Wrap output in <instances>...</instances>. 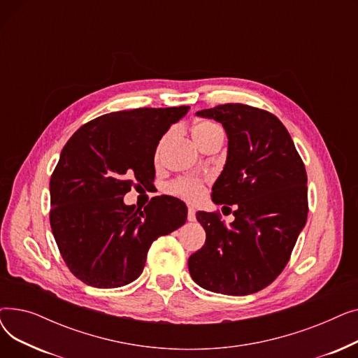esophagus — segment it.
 <instances>
[{"mask_svg": "<svg viewBox=\"0 0 358 358\" xmlns=\"http://www.w3.org/2000/svg\"><path fill=\"white\" fill-rule=\"evenodd\" d=\"M187 219H189V222L196 220V210L193 208H189V212H187Z\"/></svg>", "mask_w": 358, "mask_h": 358, "instance_id": "34e87169", "label": "esophagus"}]
</instances>
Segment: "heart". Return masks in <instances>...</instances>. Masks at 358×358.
Returning <instances> with one entry per match:
<instances>
[{"instance_id":"b5f03b06","label":"heart","mask_w":358,"mask_h":358,"mask_svg":"<svg viewBox=\"0 0 358 358\" xmlns=\"http://www.w3.org/2000/svg\"><path fill=\"white\" fill-rule=\"evenodd\" d=\"M215 134H222V129L212 122H200L193 127V131H192L194 142H199L204 138H209ZM169 192L190 201H194L200 199L203 193V184L199 180L182 178L169 185Z\"/></svg>"}]
</instances>
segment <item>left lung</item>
Here are the masks:
<instances>
[{"instance_id":"1","label":"left lung","mask_w":358,"mask_h":358,"mask_svg":"<svg viewBox=\"0 0 358 358\" xmlns=\"http://www.w3.org/2000/svg\"><path fill=\"white\" fill-rule=\"evenodd\" d=\"M196 115L227 131V162L212 200L234 206L235 220L224 227L216 213H196L206 242L190 255L189 271L206 290L252 294L283 271L305 228L306 169L285 124L266 110L222 104Z\"/></svg>"}]
</instances>
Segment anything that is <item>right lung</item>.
<instances>
[{"mask_svg": "<svg viewBox=\"0 0 358 358\" xmlns=\"http://www.w3.org/2000/svg\"><path fill=\"white\" fill-rule=\"evenodd\" d=\"M189 106L135 108L100 116L80 127L64 146L50 177V228L71 273L97 289L136 280L152 242L178 229L187 206L157 196L145 208L127 206L131 185L155 177L161 138Z\"/></svg>", "mask_w": 358, "mask_h": 358, "instance_id": "1", "label": "right lung"}]
</instances>
